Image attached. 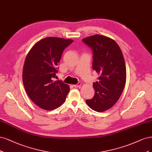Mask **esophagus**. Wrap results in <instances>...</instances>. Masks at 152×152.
I'll list each match as a JSON object with an SVG mask.
<instances>
[{"mask_svg": "<svg viewBox=\"0 0 152 152\" xmlns=\"http://www.w3.org/2000/svg\"><path fill=\"white\" fill-rule=\"evenodd\" d=\"M81 85V82H79V83H77V84L73 85V86H74L75 88H78V87H80Z\"/></svg>", "mask_w": 152, "mask_h": 152, "instance_id": "obj_1", "label": "esophagus"}]
</instances>
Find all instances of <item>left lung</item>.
Returning <instances> with one entry per match:
<instances>
[{
  "instance_id": "1",
  "label": "left lung",
  "mask_w": 152,
  "mask_h": 152,
  "mask_svg": "<svg viewBox=\"0 0 152 152\" xmlns=\"http://www.w3.org/2000/svg\"><path fill=\"white\" fill-rule=\"evenodd\" d=\"M93 53V69L100 75L93 86L95 95L86 103L91 109L104 112L110 109L124 88L126 69L120 47L112 38L95 35L83 39Z\"/></svg>"
}]
</instances>
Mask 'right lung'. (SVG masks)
Returning <instances> with one entry per match:
<instances>
[{
  "mask_svg": "<svg viewBox=\"0 0 152 152\" xmlns=\"http://www.w3.org/2000/svg\"><path fill=\"white\" fill-rule=\"evenodd\" d=\"M71 39L47 37L36 43L28 52L23 70L24 88L30 99L40 108L51 110L65 102L70 88L54 81L64 50Z\"/></svg>",
  "mask_w": 152,
  "mask_h": 152,
  "instance_id": "right-lung-1",
  "label": "right lung"
}]
</instances>
